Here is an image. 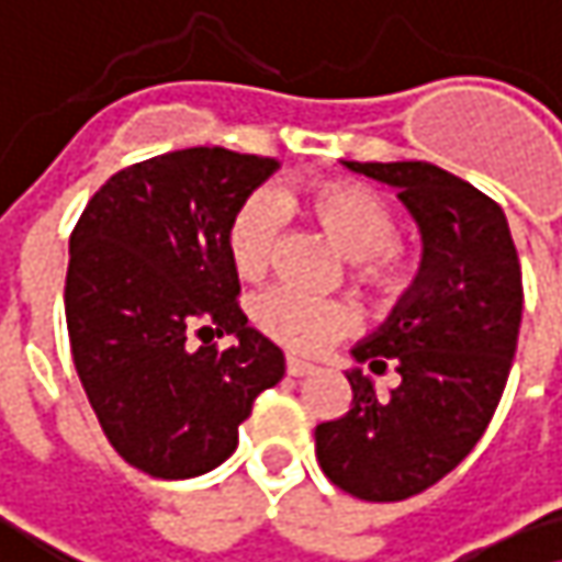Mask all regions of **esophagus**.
<instances>
[{
	"label": "esophagus",
	"instance_id": "esophagus-1",
	"mask_svg": "<svg viewBox=\"0 0 562 562\" xmlns=\"http://www.w3.org/2000/svg\"><path fill=\"white\" fill-rule=\"evenodd\" d=\"M313 371H316L313 361L297 358V355H288V374H291V378H306V374H313Z\"/></svg>",
	"mask_w": 562,
	"mask_h": 562
}]
</instances>
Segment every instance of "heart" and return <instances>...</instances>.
I'll use <instances>...</instances> for the list:
<instances>
[{
	"label": "heart",
	"instance_id": "1",
	"mask_svg": "<svg viewBox=\"0 0 562 562\" xmlns=\"http://www.w3.org/2000/svg\"><path fill=\"white\" fill-rule=\"evenodd\" d=\"M281 207L306 211L345 256L358 259V278L374 291L390 294L406 281V261L393 249L396 217L374 191L345 179H323L301 191H281L278 198L252 194L243 201L226 229V249L239 278L259 281L271 268ZM252 316L268 339L294 351H319L351 326V310L345 303L313 297L297 288L261 294Z\"/></svg>",
	"mask_w": 562,
	"mask_h": 562
}]
</instances>
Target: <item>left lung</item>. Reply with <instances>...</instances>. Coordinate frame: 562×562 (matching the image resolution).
Instances as JSON below:
<instances>
[{"mask_svg":"<svg viewBox=\"0 0 562 562\" xmlns=\"http://www.w3.org/2000/svg\"><path fill=\"white\" fill-rule=\"evenodd\" d=\"M390 184L413 214L422 261L381 326L351 348V409L316 425L323 473L358 499L400 502L476 448L502 400L521 326V265L496 201L431 162H341ZM372 373L401 383L378 394Z\"/></svg>","mask_w":562,"mask_h":562,"instance_id":"left-lung-1","label":"left lung"}]
</instances>
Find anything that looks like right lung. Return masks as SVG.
Listing matches in <instances>:
<instances>
[{
    "label": "right lung",
    "instance_id": "obj_1",
    "mask_svg": "<svg viewBox=\"0 0 562 562\" xmlns=\"http://www.w3.org/2000/svg\"><path fill=\"white\" fill-rule=\"evenodd\" d=\"M274 169L221 146L153 156L104 181L69 236L72 364L114 451L149 476L221 467L284 378V351L236 306L226 249L233 214ZM214 335L234 345L221 352Z\"/></svg>",
    "mask_w": 562,
    "mask_h": 562
}]
</instances>
